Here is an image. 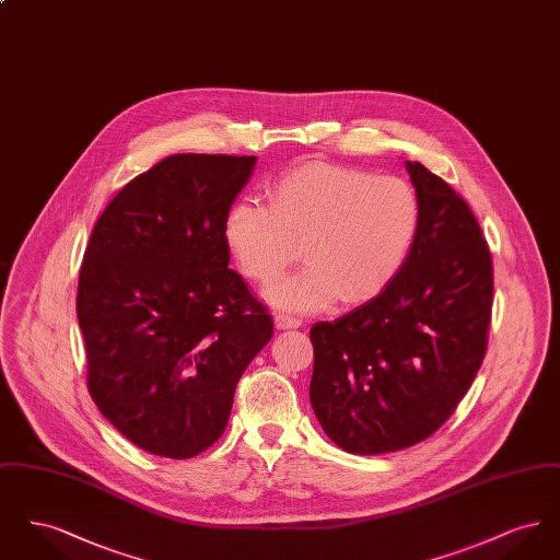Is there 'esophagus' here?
I'll return each instance as SVG.
<instances>
[{
    "instance_id": "34e87169",
    "label": "esophagus",
    "mask_w": 560,
    "mask_h": 560,
    "mask_svg": "<svg viewBox=\"0 0 560 560\" xmlns=\"http://www.w3.org/2000/svg\"><path fill=\"white\" fill-rule=\"evenodd\" d=\"M275 325H277V329H295L302 325V320L295 319L292 315H285V313H277Z\"/></svg>"
}]
</instances>
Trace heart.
I'll return each instance as SVG.
<instances>
[{"instance_id":"heart-1","label":"heart","mask_w":560,"mask_h":560,"mask_svg":"<svg viewBox=\"0 0 560 560\" xmlns=\"http://www.w3.org/2000/svg\"><path fill=\"white\" fill-rule=\"evenodd\" d=\"M268 201L233 203L222 235L241 272L258 283L281 277L302 243L308 265L267 292L285 311L372 300L405 267L422 226L420 195L405 178L350 165H298L270 187Z\"/></svg>"}]
</instances>
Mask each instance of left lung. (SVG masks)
<instances>
[{"mask_svg": "<svg viewBox=\"0 0 560 560\" xmlns=\"http://www.w3.org/2000/svg\"><path fill=\"white\" fill-rule=\"evenodd\" d=\"M422 201L418 241L390 285L311 329V405L348 453L399 452L453 413L479 372L493 267L479 222L443 178L405 161Z\"/></svg>", "mask_w": 560, "mask_h": 560, "instance_id": "8db88e82", "label": "left lung"}]
</instances>
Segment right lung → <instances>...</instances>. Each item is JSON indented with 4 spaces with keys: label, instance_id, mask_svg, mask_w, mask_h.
Returning a JSON list of instances; mask_svg holds the SVG:
<instances>
[{
    "label": "right lung",
    "instance_id": "obj_1",
    "mask_svg": "<svg viewBox=\"0 0 560 560\" xmlns=\"http://www.w3.org/2000/svg\"><path fill=\"white\" fill-rule=\"evenodd\" d=\"M258 158L180 153L101 213L78 288L90 395L144 452L187 459L224 432L272 319L229 268L224 215Z\"/></svg>",
    "mask_w": 560,
    "mask_h": 560
}]
</instances>
